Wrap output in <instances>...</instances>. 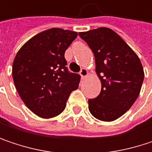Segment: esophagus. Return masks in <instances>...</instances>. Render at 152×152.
Returning a JSON list of instances; mask_svg holds the SVG:
<instances>
[{
  "label": "esophagus",
  "mask_w": 152,
  "mask_h": 152,
  "mask_svg": "<svg viewBox=\"0 0 152 152\" xmlns=\"http://www.w3.org/2000/svg\"><path fill=\"white\" fill-rule=\"evenodd\" d=\"M80 76L82 78H84L88 76V70L86 69H82L81 71H80Z\"/></svg>",
  "instance_id": "obj_1"
}]
</instances>
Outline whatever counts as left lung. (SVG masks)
Returning <instances> with one entry per match:
<instances>
[{"label": "left lung", "instance_id": "left-lung-1", "mask_svg": "<svg viewBox=\"0 0 152 152\" xmlns=\"http://www.w3.org/2000/svg\"><path fill=\"white\" fill-rule=\"evenodd\" d=\"M95 56L101 91L89 99L90 113L102 121L122 116L137 100L144 72L137 53L121 36L106 27L79 32Z\"/></svg>", "mask_w": 152, "mask_h": 152}]
</instances>
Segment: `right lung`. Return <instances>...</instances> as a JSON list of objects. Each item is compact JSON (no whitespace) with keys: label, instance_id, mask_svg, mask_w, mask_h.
I'll return each mask as SVG.
<instances>
[{"label":"right lung","instance_id":"add662e5","mask_svg":"<svg viewBox=\"0 0 152 152\" xmlns=\"http://www.w3.org/2000/svg\"><path fill=\"white\" fill-rule=\"evenodd\" d=\"M77 32L60 28L41 31L30 39L15 55L12 76L25 104L39 117L53 118L63 112L80 76L66 68L65 51Z\"/></svg>","mask_w":152,"mask_h":152}]
</instances>
